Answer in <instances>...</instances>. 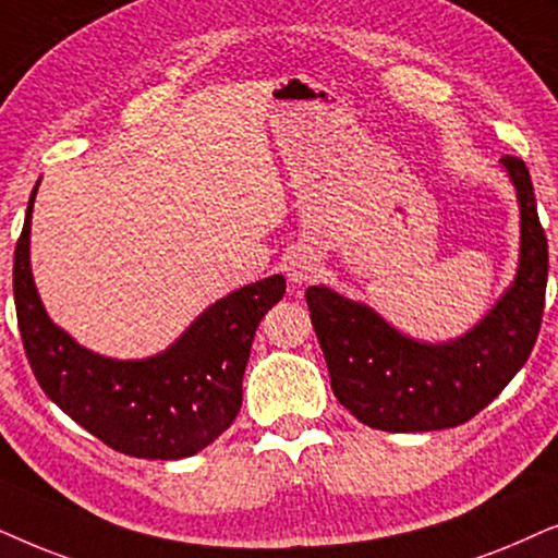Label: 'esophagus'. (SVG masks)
Listing matches in <instances>:
<instances>
[{"label": "esophagus", "instance_id": "34e87169", "mask_svg": "<svg viewBox=\"0 0 558 558\" xmlns=\"http://www.w3.org/2000/svg\"><path fill=\"white\" fill-rule=\"evenodd\" d=\"M318 267H322V265H318V257L308 250H295L286 263L288 278H291L293 283H306V280L316 278Z\"/></svg>", "mask_w": 558, "mask_h": 558}]
</instances>
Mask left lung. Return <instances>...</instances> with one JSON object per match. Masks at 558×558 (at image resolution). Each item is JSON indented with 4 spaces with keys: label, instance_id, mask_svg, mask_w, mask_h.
Wrapping results in <instances>:
<instances>
[{
    "label": "left lung",
    "instance_id": "obj_1",
    "mask_svg": "<svg viewBox=\"0 0 558 558\" xmlns=\"http://www.w3.org/2000/svg\"><path fill=\"white\" fill-rule=\"evenodd\" d=\"M500 162L521 202V267L466 337L421 344L362 303L324 286L306 291L333 396L365 426L392 434L454 428L493 403L531 356L544 318L548 242L525 162L515 155Z\"/></svg>",
    "mask_w": 558,
    "mask_h": 558
}]
</instances>
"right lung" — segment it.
Masks as SVG:
<instances>
[{
  "label": "right lung",
  "instance_id": "obj_1",
  "mask_svg": "<svg viewBox=\"0 0 558 558\" xmlns=\"http://www.w3.org/2000/svg\"><path fill=\"white\" fill-rule=\"evenodd\" d=\"M29 196L14 247V308L29 369L46 396L114 451L183 459L232 426L257 324L283 299L286 278L259 280L214 303L173 347L140 362H117L78 347L43 308L29 272Z\"/></svg>",
  "mask_w": 558,
  "mask_h": 558
}]
</instances>
